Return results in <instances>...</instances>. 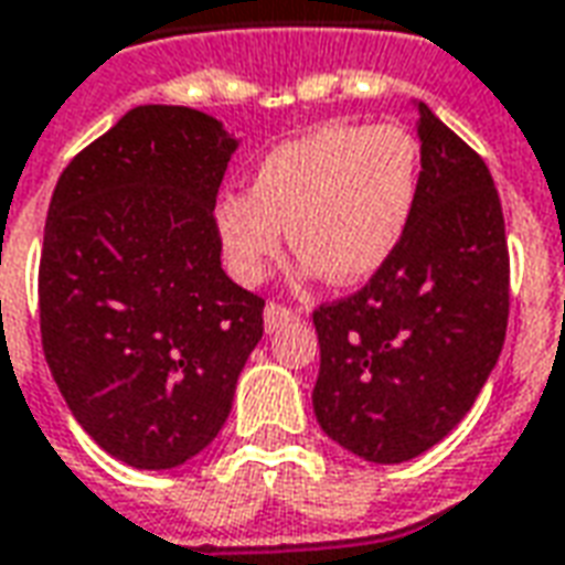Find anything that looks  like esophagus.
<instances>
[{"label":"esophagus","instance_id":"1","mask_svg":"<svg viewBox=\"0 0 565 565\" xmlns=\"http://www.w3.org/2000/svg\"><path fill=\"white\" fill-rule=\"evenodd\" d=\"M295 319H298V310H291V307H286V303L270 301L267 307H264V326H267V331H276V328L289 326V322H295Z\"/></svg>","mask_w":565,"mask_h":565}]
</instances>
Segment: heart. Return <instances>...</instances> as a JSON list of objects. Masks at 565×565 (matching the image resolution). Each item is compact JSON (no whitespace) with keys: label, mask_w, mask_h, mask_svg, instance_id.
<instances>
[{"label":"heart","mask_w":565,"mask_h":565,"mask_svg":"<svg viewBox=\"0 0 565 565\" xmlns=\"http://www.w3.org/2000/svg\"><path fill=\"white\" fill-rule=\"evenodd\" d=\"M419 191V142L402 124H322L264 154L249 191L215 203L231 274L255 286L282 246L307 274L359 282L377 274L407 231Z\"/></svg>","instance_id":"b5f03b06"}]
</instances>
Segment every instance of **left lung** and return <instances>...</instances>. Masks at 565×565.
Returning <instances> with one entry per match:
<instances>
[{"label": "left lung", "instance_id": "left-lung-1", "mask_svg": "<svg viewBox=\"0 0 565 565\" xmlns=\"http://www.w3.org/2000/svg\"><path fill=\"white\" fill-rule=\"evenodd\" d=\"M419 115L423 173L404 237L362 289L313 310L316 419L367 462L441 441L505 343L511 264L493 175L426 106Z\"/></svg>", "mask_w": 565, "mask_h": 565}]
</instances>
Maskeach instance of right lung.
I'll return each instance as SVG.
<instances>
[{
	"instance_id": "right-lung-1",
	"label": "right lung",
	"mask_w": 565,
	"mask_h": 565,
	"mask_svg": "<svg viewBox=\"0 0 565 565\" xmlns=\"http://www.w3.org/2000/svg\"><path fill=\"white\" fill-rule=\"evenodd\" d=\"M237 142L188 106H139L82 148L47 206L39 326L72 417L134 468L222 431L264 298L222 270L215 194Z\"/></svg>"
}]
</instances>
